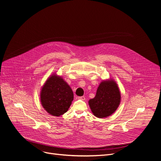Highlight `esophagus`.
<instances>
[{
	"label": "esophagus",
	"instance_id": "34e87169",
	"mask_svg": "<svg viewBox=\"0 0 161 161\" xmlns=\"http://www.w3.org/2000/svg\"><path fill=\"white\" fill-rule=\"evenodd\" d=\"M78 99H81V100H85V96H80V97H78Z\"/></svg>",
	"mask_w": 161,
	"mask_h": 161
}]
</instances>
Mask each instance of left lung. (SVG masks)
<instances>
[{
	"instance_id": "1",
	"label": "left lung",
	"mask_w": 161,
	"mask_h": 161,
	"mask_svg": "<svg viewBox=\"0 0 161 161\" xmlns=\"http://www.w3.org/2000/svg\"><path fill=\"white\" fill-rule=\"evenodd\" d=\"M120 102L121 94L118 84L110 79L100 83L96 96L89 101V105L96 117L103 118L112 115L118 108Z\"/></svg>"
}]
</instances>
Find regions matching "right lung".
Here are the masks:
<instances>
[{"label": "right lung", "instance_id": "1", "mask_svg": "<svg viewBox=\"0 0 161 161\" xmlns=\"http://www.w3.org/2000/svg\"><path fill=\"white\" fill-rule=\"evenodd\" d=\"M74 94L62 76L53 74L46 80L40 91L41 104L47 113L60 116L69 108Z\"/></svg>", "mask_w": 161, "mask_h": 161}]
</instances>
